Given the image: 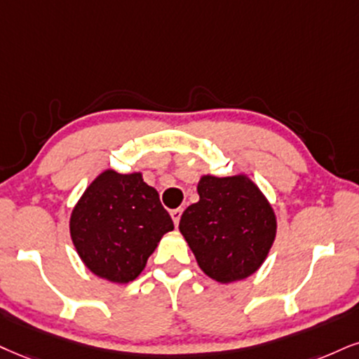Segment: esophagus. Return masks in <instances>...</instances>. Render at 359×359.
<instances>
[{"label":"esophagus","instance_id":"obj_1","mask_svg":"<svg viewBox=\"0 0 359 359\" xmlns=\"http://www.w3.org/2000/svg\"><path fill=\"white\" fill-rule=\"evenodd\" d=\"M181 213H183V210H181V208H176V210L171 211V218H172V223H175V226H178L180 224Z\"/></svg>","mask_w":359,"mask_h":359}]
</instances>
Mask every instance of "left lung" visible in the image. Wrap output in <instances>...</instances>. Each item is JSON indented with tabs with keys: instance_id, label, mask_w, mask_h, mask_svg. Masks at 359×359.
Masks as SVG:
<instances>
[{
	"instance_id": "8db88e82",
	"label": "left lung",
	"mask_w": 359,
	"mask_h": 359,
	"mask_svg": "<svg viewBox=\"0 0 359 359\" xmlns=\"http://www.w3.org/2000/svg\"><path fill=\"white\" fill-rule=\"evenodd\" d=\"M198 194L181 215L180 231L200 268L224 285L258 271L276 238L266 196L246 175L201 176Z\"/></svg>"
}]
</instances>
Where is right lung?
<instances>
[{
	"mask_svg": "<svg viewBox=\"0 0 359 359\" xmlns=\"http://www.w3.org/2000/svg\"><path fill=\"white\" fill-rule=\"evenodd\" d=\"M172 228L158 191L143 175L114 170L93 180L69 218L73 245L85 266L118 285L140 276L163 234Z\"/></svg>",
	"mask_w": 359,
	"mask_h": 359,
	"instance_id": "obj_1",
	"label": "right lung"
}]
</instances>
